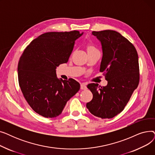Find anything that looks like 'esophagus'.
Masks as SVG:
<instances>
[{"instance_id": "esophagus-1", "label": "esophagus", "mask_w": 155, "mask_h": 155, "mask_svg": "<svg viewBox=\"0 0 155 155\" xmlns=\"http://www.w3.org/2000/svg\"><path fill=\"white\" fill-rule=\"evenodd\" d=\"M80 88L82 89V90H85V89H87V85H86V84H85V83L81 84Z\"/></svg>"}]
</instances>
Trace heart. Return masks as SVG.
I'll return each mask as SVG.
<instances>
[{"label": "heart", "instance_id": "1", "mask_svg": "<svg viewBox=\"0 0 155 155\" xmlns=\"http://www.w3.org/2000/svg\"><path fill=\"white\" fill-rule=\"evenodd\" d=\"M97 49L94 45H88L87 47V51L91 50H96Z\"/></svg>", "mask_w": 155, "mask_h": 155}]
</instances>
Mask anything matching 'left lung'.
I'll list each match as a JSON object with an SVG mask.
<instances>
[{
	"label": "left lung",
	"instance_id": "8db88e82",
	"mask_svg": "<svg viewBox=\"0 0 155 155\" xmlns=\"http://www.w3.org/2000/svg\"><path fill=\"white\" fill-rule=\"evenodd\" d=\"M92 35L102 45L100 71L104 72L107 85L88 84L93 99L86 106L95 116L110 119L124 110L139 84L138 55L134 45L117 31H93Z\"/></svg>",
	"mask_w": 155,
	"mask_h": 155
}]
</instances>
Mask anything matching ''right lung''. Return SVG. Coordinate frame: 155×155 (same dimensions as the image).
Masks as SVG:
<instances>
[{"mask_svg":"<svg viewBox=\"0 0 155 155\" xmlns=\"http://www.w3.org/2000/svg\"><path fill=\"white\" fill-rule=\"evenodd\" d=\"M78 31L46 32L32 40L22 54L18 71L21 90L30 107L47 118L58 116L69 99L80 90L76 80L58 79L56 68L66 63Z\"/></svg>","mask_w":155,"mask_h":155,"instance_id":"1","label":"right lung"}]
</instances>
